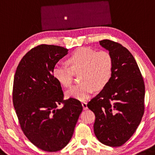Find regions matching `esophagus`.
Masks as SVG:
<instances>
[{"instance_id":"esophagus-1","label":"esophagus","mask_w":155,"mask_h":155,"mask_svg":"<svg viewBox=\"0 0 155 155\" xmlns=\"http://www.w3.org/2000/svg\"><path fill=\"white\" fill-rule=\"evenodd\" d=\"M82 106H83V110H87V104L85 102H82Z\"/></svg>"}]
</instances>
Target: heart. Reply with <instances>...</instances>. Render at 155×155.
Here are the masks:
<instances>
[{
    "mask_svg": "<svg viewBox=\"0 0 155 155\" xmlns=\"http://www.w3.org/2000/svg\"><path fill=\"white\" fill-rule=\"evenodd\" d=\"M66 63L69 67L56 65L53 70L56 80L65 87L71 86L74 73H80L81 83L74 85L66 92L68 98L85 101L94 92L95 88L101 90L108 83L112 76V58L107 51H97L89 48H78Z\"/></svg>",
    "mask_w": 155,
    "mask_h": 155,
    "instance_id": "b5f03b06",
    "label": "heart"
}]
</instances>
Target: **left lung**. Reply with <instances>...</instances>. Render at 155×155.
I'll list each match as a JSON object with an SVG mask.
<instances>
[{
    "label": "left lung",
    "mask_w": 155,
    "mask_h": 155,
    "mask_svg": "<svg viewBox=\"0 0 155 155\" xmlns=\"http://www.w3.org/2000/svg\"><path fill=\"white\" fill-rule=\"evenodd\" d=\"M99 43L112 56V76L106 86L87 105L95 114L94 132L98 140L108 146H121L133 135L141 121L145 85L128 50L107 39Z\"/></svg>",
    "instance_id": "obj_1"
}]
</instances>
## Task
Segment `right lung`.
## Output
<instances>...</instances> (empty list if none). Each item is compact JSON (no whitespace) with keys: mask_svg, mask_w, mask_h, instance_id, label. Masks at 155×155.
<instances>
[{"mask_svg":"<svg viewBox=\"0 0 155 155\" xmlns=\"http://www.w3.org/2000/svg\"><path fill=\"white\" fill-rule=\"evenodd\" d=\"M68 51L57 45L36 46L23 56L14 75L12 98L22 130L47 152L67 146L83 110L78 100L63 99L62 87L53 75L55 65Z\"/></svg>","mask_w":155,"mask_h":155,"instance_id":"right-lung-1","label":"right lung"}]
</instances>
